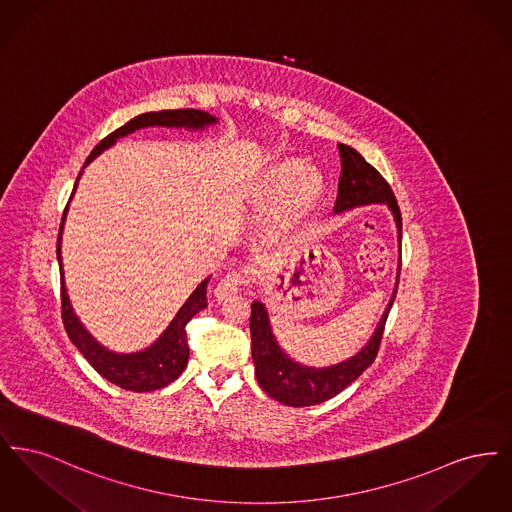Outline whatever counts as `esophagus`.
I'll list each match as a JSON object with an SVG mask.
<instances>
[{
	"label": "esophagus",
	"instance_id": "esophagus-1",
	"mask_svg": "<svg viewBox=\"0 0 512 512\" xmlns=\"http://www.w3.org/2000/svg\"><path fill=\"white\" fill-rule=\"evenodd\" d=\"M247 282H249V272L247 270H234V272L226 274L217 284L215 297L219 301H226V299H230V297H234V295L242 292V288H244Z\"/></svg>",
	"mask_w": 512,
	"mask_h": 512
}]
</instances>
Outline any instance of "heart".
Listing matches in <instances>:
<instances>
[{
	"label": "heart",
	"mask_w": 512,
	"mask_h": 512,
	"mask_svg": "<svg viewBox=\"0 0 512 512\" xmlns=\"http://www.w3.org/2000/svg\"><path fill=\"white\" fill-rule=\"evenodd\" d=\"M290 190L286 209L290 213H301L305 211L320 194L322 182L315 172H303V167L297 163H286L280 169H276L274 174L268 180V190L270 192H284Z\"/></svg>",
	"instance_id": "heart-1"
}]
</instances>
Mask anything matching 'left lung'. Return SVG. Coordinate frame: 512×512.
I'll list each match as a JSON object with an SVG mask.
<instances>
[{
  "label": "left lung",
  "mask_w": 512,
  "mask_h": 512,
  "mask_svg": "<svg viewBox=\"0 0 512 512\" xmlns=\"http://www.w3.org/2000/svg\"><path fill=\"white\" fill-rule=\"evenodd\" d=\"M338 149L341 157V176L334 213H341V211H347L359 205H368V203H386L397 224V240L401 249V211L395 195L391 192L390 184L370 163H366L365 157L359 151L345 144H338ZM399 270H401V253H399V268H397V284H399ZM397 284L384 315L380 318L372 338L368 340L365 347L357 355L341 361L338 365L324 366V368L295 363L274 338L265 303L253 301L249 330H251V357H253L255 376L259 386L267 391L272 399L288 407L318 405L345 390L351 382H355L365 372L368 366L374 363L378 355L380 341L384 336V326L390 315L391 305L395 301Z\"/></svg>",
  "instance_id": "8db88e82"
}]
</instances>
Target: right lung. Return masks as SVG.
Returning <instances> with one entry per match:
<instances>
[{
  "instance_id": "obj_1",
  "label": "right lung",
  "mask_w": 512,
  "mask_h": 512,
  "mask_svg": "<svg viewBox=\"0 0 512 512\" xmlns=\"http://www.w3.org/2000/svg\"><path fill=\"white\" fill-rule=\"evenodd\" d=\"M215 122H217V117H213L205 111H199V109H176V111H159V113L138 115L121 128H117L115 132H111L107 138H103L88 155L84 167L88 163H92L101 151L113 146L119 138H124L140 128L167 126V128L203 130ZM78 178H76V184H78ZM76 184H74V190H76ZM73 195H71V199H73ZM67 209H69V203L65 207V215H63L61 226H59L57 261H59V272H61V315H63V324H65L69 338L76 345V349L84 355V359L94 366L105 380H109L111 384L119 386L122 390L142 393V391L159 390V388L169 386L188 365L190 347L186 340V324L201 309L207 307V282L211 280V276L205 278L195 288L194 293L186 299V303L176 313V317L172 318L167 330L149 347L142 351H136V353L109 351L96 338H92V334L82 326V322L74 315L73 305L67 295L65 278H63V261H61V234H63Z\"/></svg>"
}]
</instances>
